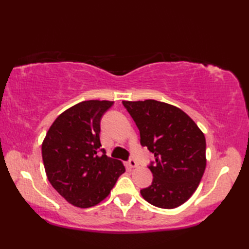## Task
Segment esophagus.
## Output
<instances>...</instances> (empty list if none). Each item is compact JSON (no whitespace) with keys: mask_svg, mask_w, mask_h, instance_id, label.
I'll list each match as a JSON object with an SVG mask.
<instances>
[{"mask_svg":"<svg viewBox=\"0 0 249 249\" xmlns=\"http://www.w3.org/2000/svg\"><path fill=\"white\" fill-rule=\"evenodd\" d=\"M128 165H129V167H130V168H135V167H137V161H136L135 158H133V157H130V158H129V160H128Z\"/></svg>","mask_w":249,"mask_h":249,"instance_id":"34e87169","label":"esophagus"}]
</instances>
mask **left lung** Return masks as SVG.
<instances>
[{"instance_id": "obj_1", "label": "left lung", "mask_w": 249, "mask_h": 249, "mask_svg": "<svg viewBox=\"0 0 249 249\" xmlns=\"http://www.w3.org/2000/svg\"><path fill=\"white\" fill-rule=\"evenodd\" d=\"M140 131V144L154 154L149 187L140 190L152 205L174 209L192 197L205 170V138L189 116L157 100L123 102Z\"/></svg>"}]
</instances>
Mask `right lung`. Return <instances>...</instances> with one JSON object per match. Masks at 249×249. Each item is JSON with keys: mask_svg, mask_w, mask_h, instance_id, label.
I'll use <instances>...</instances> for the list:
<instances>
[{"mask_svg": "<svg viewBox=\"0 0 249 249\" xmlns=\"http://www.w3.org/2000/svg\"><path fill=\"white\" fill-rule=\"evenodd\" d=\"M113 102L86 100L51 125L41 145L47 178L67 202L91 208L110 194L125 168L100 149V121Z\"/></svg>", "mask_w": 249, "mask_h": 249, "instance_id": "obj_1", "label": "right lung"}]
</instances>
